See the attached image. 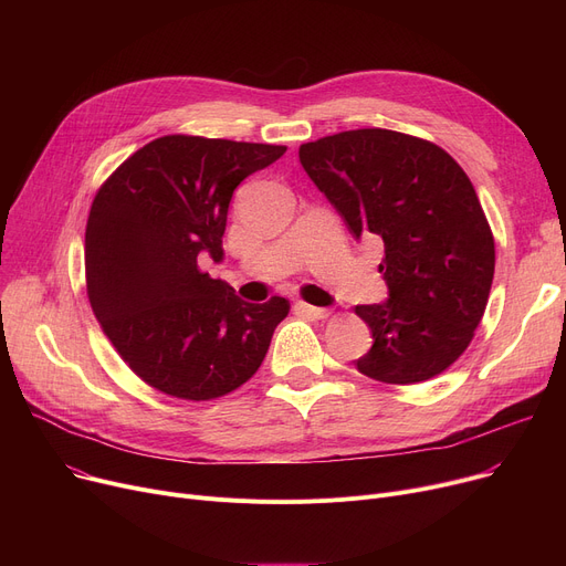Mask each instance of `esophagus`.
<instances>
[{"label":"esophagus","instance_id":"esophagus-1","mask_svg":"<svg viewBox=\"0 0 566 566\" xmlns=\"http://www.w3.org/2000/svg\"><path fill=\"white\" fill-rule=\"evenodd\" d=\"M295 310H298L303 316L307 318H325L331 312L323 310V307H314V305H307V303H295Z\"/></svg>","mask_w":566,"mask_h":566}]
</instances>
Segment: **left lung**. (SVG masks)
Segmentation results:
<instances>
[{"label": "left lung", "instance_id": "1", "mask_svg": "<svg viewBox=\"0 0 566 566\" xmlns=\"http://www.w3.org/2000/svg\"><path fill=\"white\" fill-rule=\"evenodd\" d=\"M301 165L348 231L382 238L388 301L358 305L369 378L410 385L448 369L478 328L495 271L493 233L470 178L440 146L382 128L301 146Z\"/></svg>", "mask_w": 566, "mask_h": 566}]
</instances>
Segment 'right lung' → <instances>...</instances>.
Listing matches in <instances>:
<instances>
[{
  "instance_id": "add662e5",
  "label": "right lung",
  "mask_w": 566,
  "mask_h": 566,
  "mask_svg": "<svg viewBox=\"0 0 566 566\" xmlns=\"http://www.w3.org/2000/svg\"><path fill=\"white\" fill-rule=\"evenodd\" d=\"M286 146L167 135L142 146L98 190L84 235L86 293L124 363L190 401L254 376L289 301L245 303L199 271L222 261L229 201Z\"/></svg>"
}]
</instances>
